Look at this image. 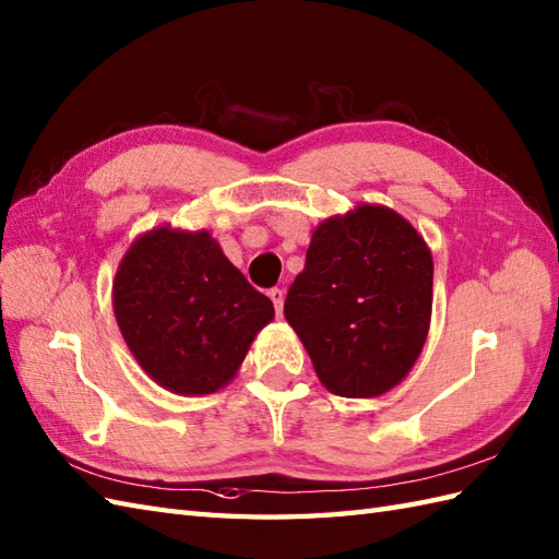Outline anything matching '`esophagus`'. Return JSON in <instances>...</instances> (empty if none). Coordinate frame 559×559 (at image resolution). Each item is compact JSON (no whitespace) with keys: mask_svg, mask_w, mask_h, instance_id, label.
<instances>
[{"mask_svg":"<svg viewBox=\"0 0 559 559\" xmlns=\"http://www.w3.org/2000/svg\"><path fill=\"white\" fill-rule=\"evenodd\" d=\"M269 297H271V302H274V309H276V314L281 317V311H283V290L281 288H271L269 290Z\"/></svg>","mask_w":559,"mask_h":559,"instance_id":"esophagus-1","label":"esophagus"}]
</instances>
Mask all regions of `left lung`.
<instances>
[{
  "label": "left lung",
  "instance_id": "obj_1",
  "mask_svg": "<svg viewBox=\"0 0 559 559\" xmlns=\"http://www.w3.org/2000/svg\"><path fill=\"white\" fill-rule=\"evenodd\" d=\"M431 305L433 259L417 228L359 204L317 226L283 314L331 393L376 397L421 355Z\"/></svg>",
  "mask_w": 559,
  "mask_h": 559
}]
</instances>
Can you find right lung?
Returning a JSON list of instances; mask_svg holds the SVG:
<instances>
[{"instance_id": "right-lung-1", "label": "right lung", "mask_w": 559, "mask_h": 559, "mask_svg": "<svg viewBox=\"0 0 559 559\" xmlns=\"http://www.w3.org/2000/svg\"><path fill=\"white\" fill-rule=\"evenodd\" d=\"M114 314L138 365L178 395H210L238 373L274 305L233 266L210 230L159 226L123 254Z\"/></svg>"}]
</instances>
